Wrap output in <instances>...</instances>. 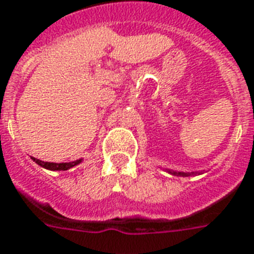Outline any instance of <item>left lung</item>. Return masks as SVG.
Returning <instances> with one entry per match:
<instances>
[{"instance_id": "8db88e82", "label": "left lung", "mask_w": 254, "mask_h": 254, "mask_svg": "<svg viewBox=\"0 0 254 254\" xmlns=\"http://www.w3.org/2000/svg\"><path fill=\"white\" fill-rule=\"evenodd\" d=\"M165 171H167L171 175H177V177H193V175H197V174H203L204 171H191V173H186V171H175V170L171 169H163Z\"/></svg>"}]
</instances>
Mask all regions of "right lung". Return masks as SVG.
Masks as SVG:
<instances>
[{
	"mask_svg": "<svg viewBox=\"0 0 254 254\" xmlns=\"http://www.w3.org/2000/svg\"><path fill=\"white\" fill-rule=\"evenodd\" d=\"M34 162L39 165L43 169L51 170V171H64V170H68L71 167L76 166L79 163L83 162V159H76V161H73V162H65V163H55V162H45V161H41V159H37L31 157Z\"/></svg>",
	"mask_w": 254,
	"mask_h": 254,
	"instance_id": "obj_1",
	"label": "right lung"
}]
</instances>
